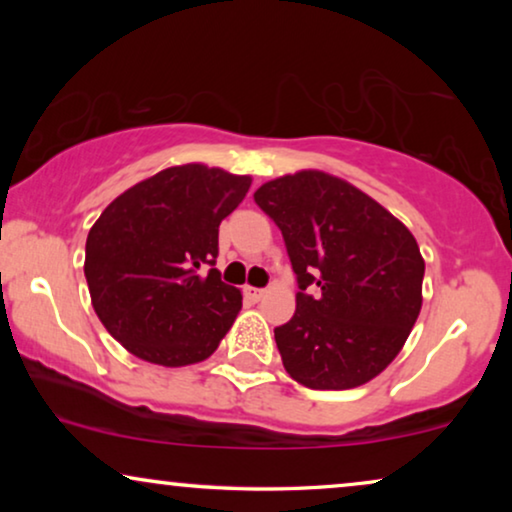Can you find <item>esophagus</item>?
Instances as JSON below:
<instances>
[{
	"instance_id": "obj_1",
	"label": "esophagus",
	"mask_w": 512,
	"mask_h": 512,
	"mask_svg": "<svg viewBox=\"0 0 512 512\" xmlns=\"http://www.w3.org/2000/svg\"><path fill=\"white\" fill-rule=\"evenodd\" d=\"M244 296H247L251 303H258L265 296V289H256V286H244Z\"/></svg>"
}]
</instances>
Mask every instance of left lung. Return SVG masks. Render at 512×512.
<instances>
[{"label": "left lung", "instance_id": "obj_1", "mask_svg": "<svg viewBox=\"0 0 512 512\" xmlns=\"http://www.w3.org/2000/svg\"><path fill=\"white\" fill-rule=\"evenodd\" d=\"M256 205L282 230L296 314L275 328L307 389H354L401 352L422 310L424 258L408 228L349 181L319 170L272 179Z\"/></svg>", "mask_w": 512, "mask_h": 512}]
</instances>
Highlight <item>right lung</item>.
Here are the masks:
<instances>
[{"label":"right lung","instance_id":"right-lung-1","mask_svg":"<svg viewBox=\"0 0 512 512\" xmlns=\"http://www.w3.org/2000/svg\"><path fill=\"white\" fill-rule=\"evenodd\" d=\"M249 186V174L221 167H167L118 195L90 228L83 272L95 314L137 359L191 366L230 331L242 293L214 263L221 221Z\"/></svg>","mask_w":512,"mask_h":512}]
</instances>
